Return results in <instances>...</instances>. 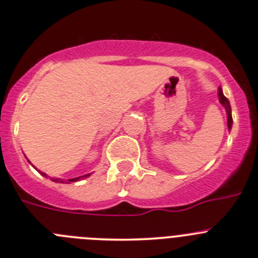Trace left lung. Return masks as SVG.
<instances>
[{
    "label": "left lung",
    "mask_w": 258,
    "mask_h": 258,
    "mask_svg": "<svg viewBox=\"0 0 258 258\" xmlns=\"http://www.w3.org/2000/svg\"><path fill=\"white\" fill-rule=\"evenodd\" d=\"M218 96H219V102H220V103L223 104V107L225 108V110H226V115H228V128H229V130H230V129H231V126H232L231 106H230V102H229V99L226 98L225 96H224V93H223V90H221V87H219V92H218Z\"/></svg>",
    "instance_id": "1"
}]
</instances>
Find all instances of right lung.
I'll list each match as a JSON object with an SVG mask.
<instances>
[{
    "label": "right lung",
    "instance_id": "obj_1",
    "mask_svg": "<svg viewBox=\"0 0 258 258\" xmlns=\"http://www.w3.org/2000/svg\"><path fill=\"white\" fill-rule=\"evenodd\" d=\"M28 162H30L29 160H28ZM39 173L41 174V176H44V177H49L48 174L46 173H44V172H41V171H39ZM91 173H87V174H84V176H80V177H76V178H71V179H68V181H65V179H60V178H51V181H54V182H57V183H70V182H77V181H80V179H82V178H86V177H88L90 176Z\"/></svg>",
    "mask_w": 258,
    "mask_h": 258
}]
</instances>
